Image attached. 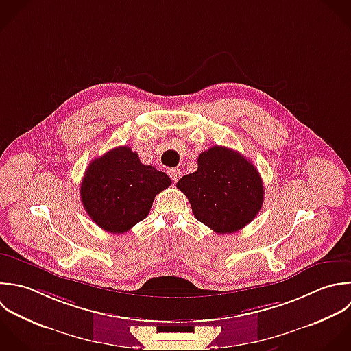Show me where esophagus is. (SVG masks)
Listing matches in <instances>:
<instances>
[{
	"label": "esophagus",
	"mask_w": 351,
	"mask_h": 351,
	"mask_svg": "<svg viewBox=\"0 0 351 351\" xmlns=\"http://www.w3.org/2000/svg\"><path fill=\"white\" fill-rule=\"evenodd\" d=\"M168 175H169V178L172 179V182H173V183H176V182L180 179L182 172H180V169L172 168V169H169V171H168Z\"/></svg>",
	"instance_id": "1"
}]
</instances>
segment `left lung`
<instances>
[{"label":"left lung","instance_id":"1","mask_svg":"<svg viewBox=\"0 0 351 351\" xmlns=\"http://www.w3.org/2000/svg\"><path fill=\"white\" fill-rule=\"evenodd\" d=\"M176 187L189 198L195 219L217 234L246 227L264 201V184L256 167L223 146L202 152L198 169L184 175Z\"/></svg>","mask_w":351,"mask_h":351}]
</instances>
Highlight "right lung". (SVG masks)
<instances>
[{"mask_svg":"<svg viewBox=\"0 0 351 351\" xmlns=\"http://www.w3.org/2000/svg\"><path fill=\"white\" fill-rule=\"evenodd\" d=\"M169 186L167 173L142 164L131 147L119 146L90 162L80 199L98 227L123 234L149 215L154 197Z\"/></svg>","mask_w":351,"mask_h":351,"instance_id":"obj_1","label":"right lung"}]
</instances>
